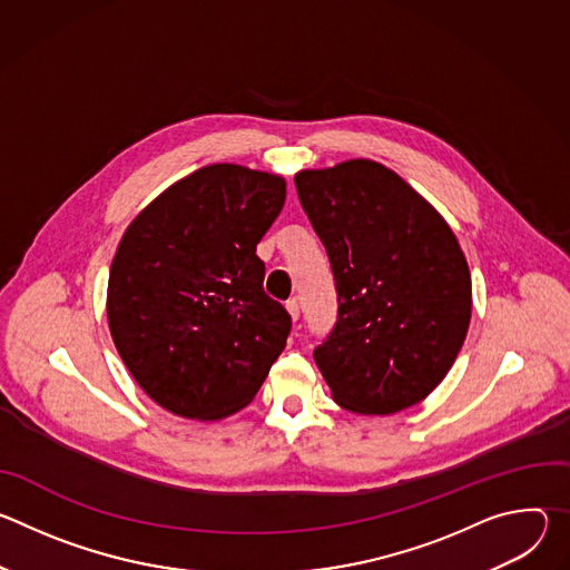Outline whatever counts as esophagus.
I'll use <instances>...</instances> for the list:
<instances>
[{
  "label": "esophagus",
  "mask_w": 570,
  "mask_h": 570,
  "mask_svg": "<svg viewBox=\"0 0 570 570\" xmlns=\"http://www.w3.org/2000/svg\"><path fill=\"white\" fill-rule=\"evenodd\" d=\"M286 311H288V315H291L293 322L299 320V304H297V299H288V302H286Z\"/></svg>",
  "instance_id": "1"
}]
</instances>
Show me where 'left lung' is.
<instances>
[{"mask_svg":"<svg viewBox=\"0 0 570 570\" xmlns=\"http://www.w3.org/2000/svg\"><path fill=\"white\" fill-rule=\"evenodd\" d=\"M327 248L338 322L313 352L341 409L392 415L453 367L471 320V273L444 216L381 161L356 157L295 174Z\"/></svg>","mask_w":570,"mask_h":570,"instance_id":"1","label":"left lung"}]
</instances>
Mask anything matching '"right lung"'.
Instances as JSON below:
<instances>
[{"label":"right lung","instance_id":"obj_1","mask_svg":"<svg viewBox=\"0 0 570 570\" xmlns=\"http://www.w3.org/2000/svg\"><path fill=\"white\" fill-rule=\"evenodd\" d=\"M284 200V176L218 161L167 187L126 227L108 327L165 411L198 422L243 411L286 347L291 317L264 293L257 257Z\"/></svg>","mask_w":570,"mask_h":570}]
</instances>
